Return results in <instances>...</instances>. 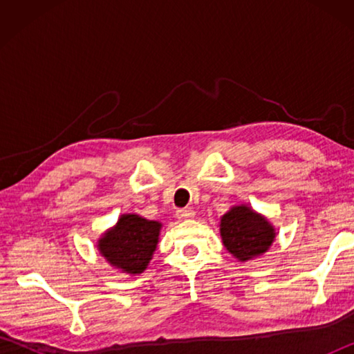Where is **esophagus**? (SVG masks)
I'll use <instances>...</instances> for the list:
<instances>
[{
  "label": "esophagus",
  "instance_id": "1",
  "mask_svg": "<svg viewBox=\"0 0 354 354\" xmlns=\"http://www.w3.org/2000/svg\"><path fill=\"white\" fill-rule=\"evenodd\" d=\"M176 217H178L179 220H190V218L195 217V212H194V209H190V207L178 209V211H176Z\"/></svg>",
  "mask_w": 354,
  "mask_h": 354
}]
</instances>
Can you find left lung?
Segmentation results:
<instances>
[{
  "mask_svg": "<svg viewBox=\"0 0 354 354\" xmlns=\"http://www.w3.org/2000/svg\"><path fill=\"white\" fill-rule=\"evenodd\" d=\"M221 239L226 250L239 261H248L270 248L274 230L262 215L247 206H236L221 217Z\"/></svg>",
  "mask_w": 354,
  "mask_h": 354,
  "instance_id": "obj_1",
  "label": "left lung"
}]
</instances>
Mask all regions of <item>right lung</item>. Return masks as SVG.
Wrapping results in <instances>:
<instances>
[{
  "label": "right lung",
  "instance_id": "obj_1",
  "mask_svg": "<svg viewBox=\"0 0 354 354\" xmlns=\"http://www.w3.org/2000/svg\"><path fill=\"white\" fill-rule=\"evenodd\" d=\"M160 223L139 215H122L117 226L98 243L100 253L113 267L136 274L145 270L158 245Z\"/></svg>",
  "mask_w": 354,
  "mask_h": 354
}]
</instances>
